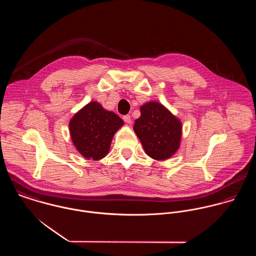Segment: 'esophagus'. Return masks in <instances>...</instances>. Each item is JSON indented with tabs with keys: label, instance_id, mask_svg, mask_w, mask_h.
Returning a JSON list of instances; mask_svg holds the SVG:
<instances>
[{
	"label": "esophagus",
	"instance_id": "34e87169",
	"mask_svg": "<svg viewBox=\"0 0 256 256\" xmlns=\"http://www.w3.org/2000/svg\"><path fill=\"white\" fill-rule=\"evenodd\" d=\"M123 120L127 123V124H130L132 122V119H131V116L130 115H125L123 116Z\"/></svg>",
	"mask_w": 256,
	"mask_h": 256
}]
</instances>
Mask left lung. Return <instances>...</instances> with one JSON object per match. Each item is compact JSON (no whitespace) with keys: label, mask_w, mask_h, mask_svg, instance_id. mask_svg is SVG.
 <instances>
[{"label":"left lung","mask_w":256,"mask_h":256,"mask_svg":"<svg viewBox=\"0 0 256 256\" xmlns=\"http://www.w3.org/2000/svg\"><path fill=\"white\" fill-rule=\"evenodd\" d=\"M140 110L141 116L135 120L133 129L145 152L156 160L172 158L180 146L182 121L158 102H148Z\"/></svg>","instance_id":"8db88e82"}]
</instances>
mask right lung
<instances>
[{
  "mask_svg": "<svg viewBox=\"0 0 256 256\" xmlns=\"http://www.w3.org/2000/svg\"><path fill=\"white\" fill-rule=\"evenodd\" d=\"M123 125L114 112L90 102L71 118L69 131L74 146L84 158L100 160L108 154L114 134Z\"/></svg>",
  "mask_w": 256,
  "mask_h": 256,
  "instance_id": "1",
  "label": "right lung"
}]
</instances>
